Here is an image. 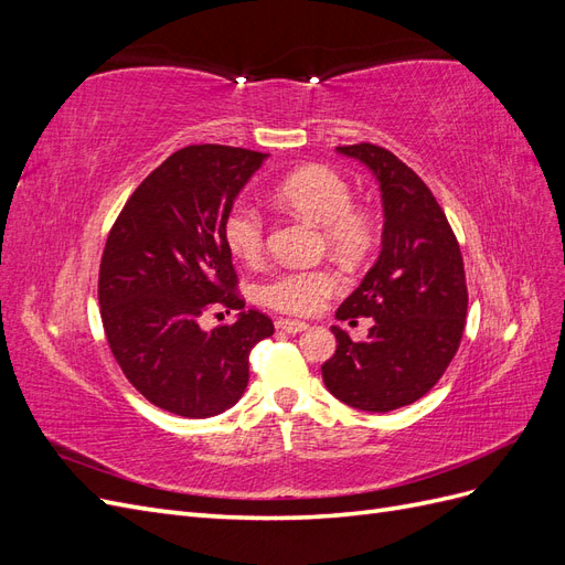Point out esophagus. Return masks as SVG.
Returning a JSON list of instances; mask_svg holds the SVG:
<instances>
[{
    "label": "esophagus",
    "mask_w": 565,
    "mask_h": 565,
    "mask_svg": "<svg viewBox=\"0 0 565 565\" xmlns=\"http://www.w3.org/2000/svg\"><path fill=\"white\" fill-rule=\"evenodd\" d=\"M276 328L280 332H287V334H299V332H303L306 328H309V324L301 322V320H292V318H278L276 320Z\"/></svg>",
    "instance_id": "esophagus-1"
}]
</instances>
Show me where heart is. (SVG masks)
Returning <instances> with one entry per match:
<instances>
[{
  "instance_id": "b5f03b06",
  "label": "heart",
  "mask_w": 565,
  "mask_h": 565,
  "mask_svg": "<svg viewBox=\"0 0 565 565\" xmlns=\"http://www.w3.org/2000/svg\"><path fill=\"white\" fill-rule=\"evenodd\" d=\"M276 198L287 210L309 218L322 228V241L334 254L358 259L372 241L370 216L353 207V191L337 169L309 164L287 174ZM224 237L228 249L247 264L262 259L264 254V216L252 204H235L224 218ZM341 289L339 273L332 268H295L273 276L262 287L266 306L282 313L311 316L324 301Z\"/></svg>"
}]
</instances>
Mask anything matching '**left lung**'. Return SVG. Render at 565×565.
<instances>
[{
	"mask_svg": "<svg viewBox=\"0 0 565 565\" xmlns=\"http://www.w3.org/2000/svg\"><path fill=\"white\" fill-rule=\"evenodd\" d=\"M337 152L377 177L384 204L380 259L337 309L339 320L372 318L363 341L332 328L337 351L322 382L365 413L419 401L448 370L467 324V278L457 237L426 183L391 150L355 143Z\"/></svg>",
	"mask_w": 565,
	"mask_h": 565,
	"instance_id": "obj_1",
	"label": "left lung"
}]
</instances>
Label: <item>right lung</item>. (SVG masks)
<instances>
[{
	"label": "right lung",
	"mask_w": 565,
	"mask_h": 565,
	"mask_svg": "<svg viewBox=\"0 0 565 565\" xmlns=\"http://www.w3.org/2000/svg\"><path fill=\"white\" fill-rule=\"evenodd\" d=\"M268 156L231 146H188L136 188L110 228L98 270L100 320L125 377L146 401L204 419L241 401L249 351L273 320L243 311L224 218ZM212 308L241 310L204 331ZM218 316V313H216Z\"/></svg>",
	"instance_id": "right-lung-1"
}]
</instances>
